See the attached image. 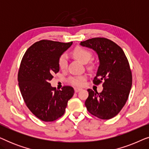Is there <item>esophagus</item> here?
<instances>
[{
	"label": "esophagus",
	"mask_w": 149,
	"mask_h": 149,
	"mask_svg": "<svg viewBox=\"0 0 149 149\" xmlns=\"http://www.w3.org/2000/svg\"><path fill=\"white\" fill-rule=\"evenodd\" d=\"M74 91H75V92H76V93L78 92V91H79L80 90H81V88H78V87H74Z\"/></svg>",
	"instance_id": "34e87169"
}]
</instances>
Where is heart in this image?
<instances>
[{
  "label": "heart",
  "instance_id": "b5f03b06",
  "mask_svg": "<svg viewBox=\"0 0 149 149\" xmlns=\"http://www.w3.org/2000/svg\"><path fill=\"white\" fill-rule=\"evenodd\" d=\"M72 56L75 58L81 61V62L86 64L91 60L92 57V53L90 51L87 49L82 47H76L72 51ZM58 66L61 70H64L68 66V58L66 54H62L58 58ZM86 79V77L84 76L79 77H72L69 79V82L70 84L76 86H82L84 84V82Z\"/></svg>",
  "mask_w": 149,
  "mask_h": 149
}]
</instances>
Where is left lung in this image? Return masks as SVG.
<instances>
[{
	"mask_svg": "<svg viewBox=\"0 0 149 149\" xmlns=\"http://www.w3.org/2000/svg\"><path fill=\"white\" fill-rule=\"evenodd\" d=\"M81 45L97 53L100 60L93 83H102L101 93L88 89L89 96L85 104L89 113L101 119L115 117L128 99L132 85V74L123 49L106 38H93L81 42Z\"/></svg>",
	"mask_w": 149,
	"mask_h": 149,
	"instance_id": "left-lung-1",
	"label": "left lung"
}]
</instances>
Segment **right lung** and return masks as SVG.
I'll list each match as a JSON object with an SVG mask.
<instances>
[{
  "instance_id": "add662e5",
  "label": "right lung",
  "mask_w": 149,
  "mask_h": 149,
  "mask_svg": "<svg viewBox=\"0 0 149 149\" xmlns=\"http://www.w3.org/2000/svg\"><path fill=\"white\" fill-rule=\"evenodd\" d=\"M72 44L41 40L30 46L22 58L18 85L26 105L41 121H54L62 117L74 95L72 87L64 86L58 90L49 83L60 70L59 57Z\"/></svg>"
}]
</instances>
